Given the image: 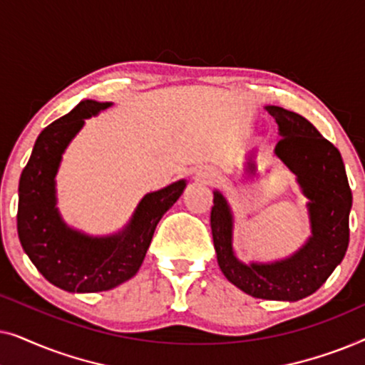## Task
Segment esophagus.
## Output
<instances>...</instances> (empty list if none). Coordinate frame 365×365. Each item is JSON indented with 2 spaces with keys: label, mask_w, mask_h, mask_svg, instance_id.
I'll return each mask as SVG.
<instances>
[{
  "label": "esophagus",
  "mask_w": 365,
  "mask_h": 365,
  "mask_svg": "<svg viewBox=\"0 0 365 365\" xmlns=\"http://www.w3.org/2000/svg\"><path fill=\"white\" fill-rule=\"evenodd\" d=\"M216 176H217V174L214 173L212 169H207V171H204L201 174V178L204 179V181H214V179H216Z\"/></svg>",
  "instance_id": "34e87169"
}]
</instances>
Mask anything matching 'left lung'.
Listing matches in <instances>:
<instances>
[{
    "instance_id": "obj_1",
    "label": "left lung",
    "mask_w": 365,
    "mask_h": 365,
    "mask_svg": "<svg viewBox=\"0 0 365 365\" xmlns=\"http://www.w3.org/2000/svg\"><path fill=\"white\" fill-rule=\"evenodd\" d=\"M266 109L276 119L281 136L274 154L294 173L309 199L311 237L299 251L281 261L244 264L232 249L231 207L221 192L214 191L212 241L217 264L229 282L252 297L294 302L316 292L346 256L352 192L342 156L332 143L301 114L279 106ZM246 171L251 176L256 174L252 159H249Z\"/></svg>"
}]
</instances>
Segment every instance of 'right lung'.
Masks as SVG:
<instances>
[{"label": "right lung", "mask_w": 365, "mask_h": 365, "mask_svg": "<svg viewBox=\"0 0 365 365\" xmlns=\"http://www.w3.org/2000/svg\"><path fill=\"white\" fill-rule=\"evenodd\" d=\"M111 103L86 99L66 116L44 128L19 178V242L44 279L68 292H99L136 276L164 212L181 197L186 181L149 192L138 204L123 231L88 236L69 227L56 207V174L68 144L84 119Z\"/></svg>", "instance_id": "right-lung-1"}]
</instances>
